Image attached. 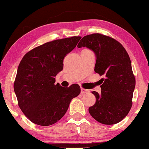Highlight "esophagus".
<instances>
[{
    "label": "esophagus",
    "mask_w": 149,
    "mask_h": 149,
    "mask_svg": "<svg viewBox=\"0 0 149 149\" xmlns=\"http://www.w3.org/2000/svg\"><path fill=\"white\" fill-rule=\"evenodd\" d=\"M80 92H81L82 94H87V93L89 92V90H87V89H85L84 88H82V87H81V88H80Z\"/></svg>",
    "instance_id": "obj_1"
}]
</instances>
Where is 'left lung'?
Segmentation results:
<instances>
[{
	"instance_id": "8db88e82",
	"label": "left lung",
	"mask_w": 149,
	"mask_h": 149,
	"mask_svg": "<svg viewBox=\"0 0 149 149\" xmlns=\"http://www.w3.org/2000/svg\"><path fill=\"white\" fill-rule=\"evenodd\" d=\"M78 47H87L94 52L96 57L94 71L104 77L101 79V94L92 92L96 97V103L89 107V114L103 124L120 122L130 110L135 87L128 53L116 39L99 33L82 37Z\"/></svg>"
}]
</instances>
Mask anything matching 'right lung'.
Listing matches in <instances>:
<instances>
[{
  "instance_id": "add662e5",
  "label": "right lung",
  "mask_w": 149,
  "mask_h": 149,
  "mask_svg": "<svg viewBox=\"0 0 149 149\" xmlns=\"http://www.w3.org/2000/svg\"><path fill=\"white\" fill-rule=\"evenodd\" d=\"M80 39L72 37L45 43L28 51L21 60L14 90L23 113L35 124L47 126L57 122L80 93L78 84L67 88L55 84V76L63 69L64 57Z\"/></svg>"
}]
</instances>
